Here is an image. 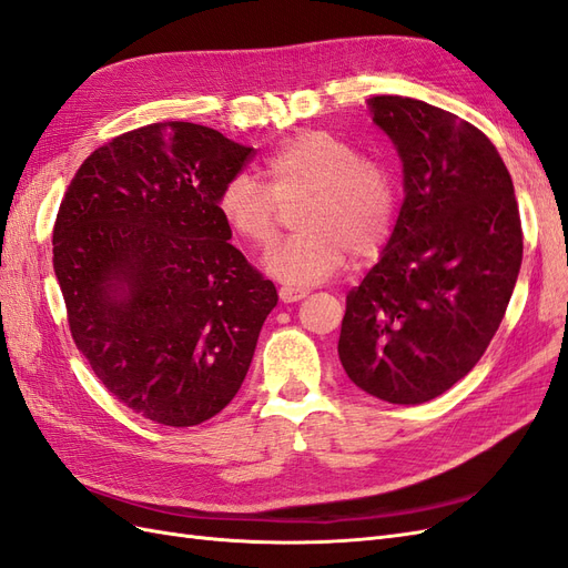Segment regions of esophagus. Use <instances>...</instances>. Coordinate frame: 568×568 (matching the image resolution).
Segmentation results:
<instances>
[{
  "label": "esophagus",
  "instance_id": "34e87169",
  "mask_svg": "<svg viewBox=\"0 0 568 568\" xmlns=\"http://www.w3.org/2000/svg\"><path fill=\"white\" fill-rule=\"evenodd\" d=\"M307 294H311V291H307V288H296V286H280V298H282L284 303H298V301H303Z\"/></svg>",
  "mask_w": 568,
  "mask_h": 568
}]
</instances>
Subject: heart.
Masks as SVG:
<instances>
[{
    "instance_id": "b5f03b06",
    "label": "heart",
    "mask_w": 568,
    "mask_h": 568,
    "mask_svg": "<svg viewBox=\"0 0 568 568\" xmlns=\"http://www.w3.org/2000/svg\"><path fill=\"white\" fill-rule=\"evenodd\" d=\"M267 186L246 173L232 175L217 194L227 230L253 248H270L282 232V209H294L296 234L265 257L274 277L313 286L346 265L379 255L398 213L390 168L359 156L357 149L326 130L288 136L263 163Z\"/></svg>"
}]
</instances>
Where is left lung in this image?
<instances>
[{
    "label": "left lung",
    "instance_id": "obj_1",
    "mask_svg": "<svg viewBox=\"0 0 568 568\" xmlns=\"http://www.w3.org/2000/svg\"><path fill=\"white\" fill-rule=\"evenodd\" d=\"M367 104L398 149L405 199L379 263L348 291L338 357L374 398L419 405L486 353L519 277L521 217L478 128L409 97Z\"/></svg>",
    "mask_w": 568,
    "mask_h": 568
}]
</instances>
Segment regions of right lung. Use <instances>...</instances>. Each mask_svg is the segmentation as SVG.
I'll use <instances>...</instances> for the list:
<instances>
[{
    "mask_svg": "<svg viewBox=\"0 0 568 568\" xmlns=\"http://www.w3.org/2000/svg\"><path fill=\"white\" fill-rule=\"evenodd\" d=\"M251 156L213 128L153 123L92 151L61 201L54 272L75 346L156 424L225 409L277 305L215 203Z\"/></svg>",
    "mask_w": 568,
    "mask_h": 568,
    "instance_id": "right-lung-1",
    "label": "right lung"
}]
</instances>
